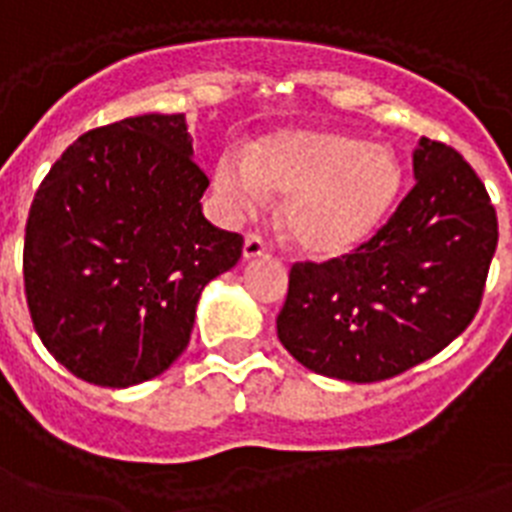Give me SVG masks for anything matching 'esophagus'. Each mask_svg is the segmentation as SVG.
Listing matches in <instances>:
<instances>
[{"label":"esophagus","mask_w":512,"mask_h":512,"mask_svg":"<svg viewBox=\"0 0 512 512\" xmlns=\"http://www.w3.org/2000/svg\"><path fill=\"white\" fill-rule=\"evenodd\" d=\"M268 255V247L260 236L255 234H247L244 236V247H242V257L244 260H257V257H265Z\"/></svg>","instance_id":"esophagus-1"}]
</instances>
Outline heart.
Masks as SVG:
<instances>
[{
	"mask_svg": "<svg viewBox=\"0 0 512 512\" xmlns=\"http://www.w3.org/2000/svg\"><path fill=\"white\" fill-rule=\"evenodd\" d=\"M213 184L236 213L257 210L263 195L283 197L286 242L309 260H341L385 226L403 166L393 148L351 132L286 130L249 148L244 163L218 158Z\"/></svg>",
	"mask_w": 512,
	"mask_h": 512,
	"instance_id": "heart-1",
	"label": "heart"
}]
</instances>
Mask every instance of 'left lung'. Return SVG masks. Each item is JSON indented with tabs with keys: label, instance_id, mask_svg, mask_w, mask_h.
<instances>
[{
	"label": "left lung",
	"instance_id": "1",
	"mask_svg": "<svg viewBox=\"0 0 512 512\" xmlns=\"http://www.w3.org/2000/svg\"><path fill=\"white\" fill-rule=\"evenodd\" d=\"M414 190L362 249L294 265L278 341L302 367L349 382L401 375L474 320L497 249L482 179L450 145L422 137Z\"/></svg>",
	"mask_w": 512,
	"mask_h": 512
}]
</instances>
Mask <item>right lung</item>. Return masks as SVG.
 <instances>
[{"label": "right lung", "instance_id": "right-lung-1", "mask_svg": "<svg viewBox=\"0 0 512 512\" xmlns=\"http://www.w3.org/2000/svg\"><path fill=\"white\" fill-rule=\"evenodd\" d=\"M184 114H140L77 137L25 226L28 309L49 354L101 388L153 380L190 343L210 281L242 257L200 197Z\"/></svg>", "mask_w": 512, "mask_h": 512}]
</instances>
